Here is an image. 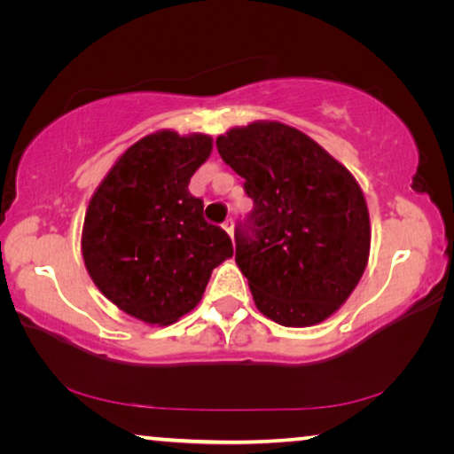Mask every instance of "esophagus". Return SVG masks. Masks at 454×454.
Returning <instances> with one entry per match:
<instances>
[{"label": "esophagus", "mask_w": 454, "mask_h": 454, "mask_svg": "<svg viewBox=\"0 0 454 454\" xmlns=\"http://www.w3.org/2000/svg\"><path fill=\"white\" fill-rule=\"evenodd\" d=\"M222 228L226 230V232H228V236H230V238H234V224H232V220H226L224 224H222Z\"/></svg>", "instance_id": "obj_1"}]
</instances>
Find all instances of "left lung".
I'll list each match as a JSON object with an SVG mask.
<instances>
[{"instance_id": "left-lung-1", "label": "left lung", "mask_w": 454, "mask_h": 454, "mask_svg": "<svg viewBox=\"0 0 454 454\" xmlns=\"http://www.w3.org/2000/svg\"><path fill=\"white\" fill-rule=\"evenodd\" d=\"M254 208L236 228V264L256 309L282 326H314L340 309L371 254V218L347 166L301 129L258 120L218 136Z\"/></svg>"}]
</instances>
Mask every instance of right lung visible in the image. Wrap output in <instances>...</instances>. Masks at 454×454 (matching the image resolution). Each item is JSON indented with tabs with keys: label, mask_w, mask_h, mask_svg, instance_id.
I'll return each mask as SVG.
<instances>
[{
	"label": "right lung",
	"mask_w": 454,
	"mask_h": 454,
	"mask_svg": "<svg viewBox=\"0 0 454 454\" xmlns=\"http://www.w3.org/2000/svg\"><path fill=\"white\" fill-rule=\"evenodd\" d=\"M208 134L158 129L129 145L91 196L82 256L98 290L129 317L168 326L202 301L232 258L230 236L204 220L190 178L212 153Z\"/></svg>",
	"instance_id": "add662e5"
}]
</instances>
